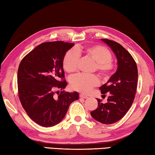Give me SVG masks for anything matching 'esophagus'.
Segmentation results:
<instances>
[{"mask_svg": "<svg viewBox=\"0 0 155 155\" xmlns=\"http://www.w3.org/2000/svg\"><path fill=\"white\" fill-rule=\"evenodd\" d=\"M79 96H80V98H88L87 96L84 95V94H80Z\"/></svg>", "mask_w": 155, "mask_h": 155, "instance_id": "1", "label": "esophagus"}]
</instances>
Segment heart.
Returning <instances> with one entry per match:
<instances>
[{
    "label": "heart",
    "instance_id": "heart-1",
    "mask_svg": "<svg viewBox=\"0 0 155 155\" xmlns=\"http://www.w3.org/2000/svg\"><path fill=\"white\" fill-rule=\"evenodd\" d=\"M81 53L85 54L96 62L95 69L102 77L108 78L111 77L114 70L112 62V54L109 49L102 45H92L86 47H78L76 50L72 49L65 52L63 58V68L67 72L73 74L77 72L78 64ZM97 76L78 74L72 77L70 85L73 90L83 94H87L94 87L99 85Z\"/></svg>",
    "mask_w": 155,
    "mask_h": 155
}]
</instances>
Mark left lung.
<instances>
[{
	"label": "left lung",
	"mask_w": 155,
	"mask_h": 155,
	"mask_svg": "<svg viewBox=\"0 0 155 155\" xmlns=\"http://www.w3.org/2000/svg\"><path fill=\"white\" fill-rule=\"evenodd\" d=\"M115 54L117 70L108 82L99 89L103 96L109 94L107 103L98 101V107L91 112L94 119L104 124H111L119 121L130 108L135 97L138 72L136 62L131 54L116 41L101 39Z\"/></svg>",
	"instance_id": "1"
}]
</instances>
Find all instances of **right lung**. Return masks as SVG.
<instances>
[{
	"instance_id": "obj_1",
	"label": "right lung",
	"mask_w": 155,
	"mask_h": 155,
	"mask_svg": "<svg viewBox=\"0 0 155 155\" xmlns=\"http://www.w3.org/2000/svg\"><path fill=\"white\" fill-rule=\"evenodd\" d=\"M74 45L62 41L44 42L28 53L18 67V90L21 104L30 118L41 127L58 124L70 104L79 98L77 91H63L68 84L63 58Z\"/></svg>"
}]
</instances>
